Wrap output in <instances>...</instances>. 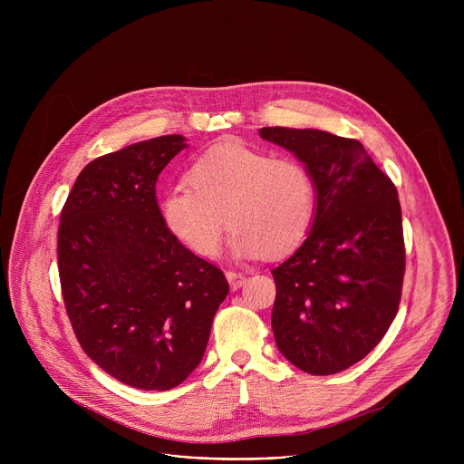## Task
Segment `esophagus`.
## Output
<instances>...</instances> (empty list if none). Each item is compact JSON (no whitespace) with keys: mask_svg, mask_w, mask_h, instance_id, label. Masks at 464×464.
Returning <instances> with one entry per match:
<instances>
[{"mask_svg":"<svg viewBox=\"0 0 464 464\" xmlns=\"http://www.w3.org/2000/svg\"><path fill=\"white\" fill-rule=\"evenodd\" d=\"M226 277H227V281H229V285H231V288H233V290H238V288L246 283V276H244V274L227 272V274H226Z\"/></svg>","mask_w":464,"mask_h":464,"instance_id":"1","label":"esophagus"}]
</instances>
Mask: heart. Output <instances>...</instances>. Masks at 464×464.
<instances>
[{"label":"heart","mask_w":464,"mask_h":464,"mask_svg":"<svg viewBox=\"0 0 464 464\" xmlns=\"http://www.w3.org/2000/svg\"><path fill=\"white\" fill-rule=\"evenodd\" d=\"M187 181L163 192L160 213L170 235L202 258L218 255L226 224L240 258L286 255L312 226L314 179L294 158L226 141L190 165Z\"/></svg>","instance_id":"heart-1"}]
</instances>
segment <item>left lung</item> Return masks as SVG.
Returning a JSON list of instances; mask_svg holds the SVG:
<instances>
[{"instance_id":"obj_1","label":"left lung","mask_w":464,"mask_h":464,"mask_svg":"<svg viewBox=\"0 0 464 464\" xmlns=\"http://www.w3.org/2000/svg\"><path fill=\"white\" fill-rule=\"evenodd\" d=\"M312 174L315 215L306 240L272 270V328L281 354L308 374L365 358L401 304L406 249L394 183L363 145L314 128H260Z\"/></svg>"}]
</instances>
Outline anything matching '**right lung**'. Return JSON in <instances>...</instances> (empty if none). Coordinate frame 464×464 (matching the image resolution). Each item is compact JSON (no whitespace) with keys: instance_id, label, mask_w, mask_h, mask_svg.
Returning <instances> with one entry per match:
<instances>
[{"instance_id":"1","label":"right lung","mask_w":464,"mask_h":464,"mask_svg":"<svg viewBox=\"0 0 464 464\" xmlns=\"http://www.w3.org/2000/svg\"><path fill=\"white\" fill-rule=\"evenodd\" d=\"M185 147L174 134L93 160L60 213L58 274L75 336L102 371L145 391L172 389L198 367L229 292L222 270L161 220L156 181Z\"/></svg>"}]
</instances>
